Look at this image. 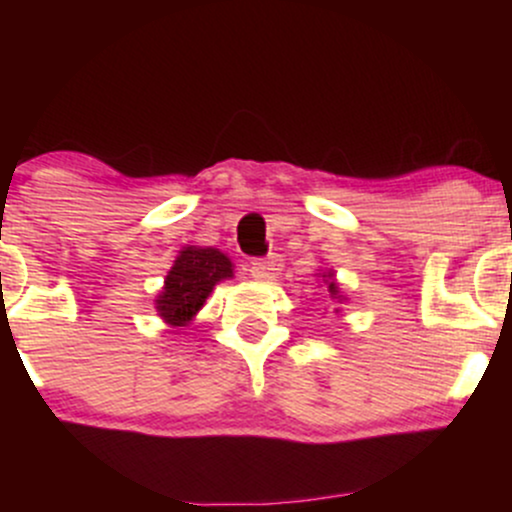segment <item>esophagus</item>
I'll return each mask as SVG.
<instances>
[{"mask_svg": "<svg viewBox=\"0 0 512 512\" xmlns=\"http://www.w3.org/2000/svg\"><path fill=\"white\" fill-rule=\"evenodd\" d=\"M281 272V260L276 255L269 257V260H255L250 262V274L255 276L257 281H274Z\"/></svg>", "mask_w": 512, "mask_h": 512, "instance_id": "obj_1", "label": "esophagus"}]
</instances>
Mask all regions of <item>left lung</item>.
<instances>
[{
	"label": "left lung",
	"mask_w": 512,
	"mask_h": 512,
	"mask_svg": "<svg viewBox=\"0 0 512 512\" xmlns=\"http://www.w3.org/2000/svg\"><path fill=\"white\" fill-rule=\"evenodd\" d=\"M325 276V284H327V293H330V298H334V301H344V296H342V291H339V286H337V281H334V272H325L322 274Z\"/></svg>",
	"instance_id": "obj_1"
}]
</instances>
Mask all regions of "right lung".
Segmentation results:
<instances>
[{
  "instance_id": "right-lung-1",
  "label": "right lung",
  "mask_w": 512,
  "mask_h": 512,
  "mask_svg": "<svg viewBox=\"0 0 512 512\" xmlns=\"http://www.w3.org/2000/svg\"><path fill=\"white\" fill-rule=\"evenodd\" d=\"M233 264L216 248L187 245L175 257L163 291L156 298V310L170 327H185L199 313L214 286L231 279Z\"/></svg>"
}]
</instances>
